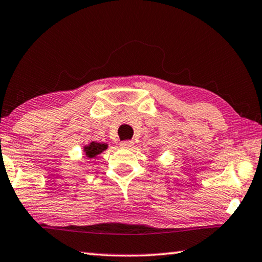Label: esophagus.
I'll return each instance as SVG.
<instances>
[{
    "mask_svg": "<svg viewBox=\"0 0 262 262\" xmlns=\"http://www.w3.org/2000/svg\"><path fill=\"white\" fill-rule=\"evenodd\" d=\"M134 141L132 140H125V141H122L121 143V147L123 148H132L134 147Z\"/></svg>",
    "mask_w": 262,
    "mask_h": 262,
    "instance_id": "1",
    "label": "esophagus"
}]
</instances>
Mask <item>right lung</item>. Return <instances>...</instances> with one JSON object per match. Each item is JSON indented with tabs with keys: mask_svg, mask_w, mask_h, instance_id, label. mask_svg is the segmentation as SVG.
<instances>
[{
	"mask_svg": "<svg viewBox=\"0 0 262 262\" xmlns=\"http://www.w3.org/2000/svg\"><path fill=\"white\" fill-rule=\"evenodd\" d=\"M106 147H108V145L93 141V143H91V145H88V146L84 147L85 156L93 159V158H95L96 156H98V154L104 151V149H106Z\"/></svg>",
	"mask_w": 262,
	"mask_h": 262,
	"instance_id": "add662e5",
	"label": "right lung"
}]
</instances>
